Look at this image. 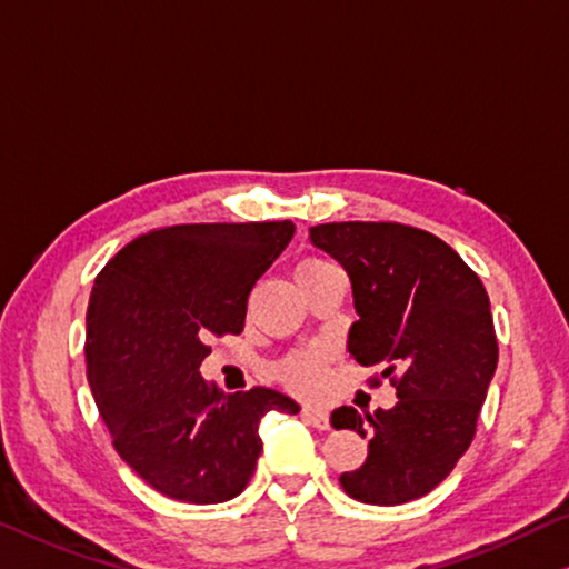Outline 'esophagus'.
Instances as JSON below:
<instances>
[{"label":"esophagus","instance_id":"1","mask_svg":"<svg viewBox=\"0 0 569 569\" xmlns=\"http://www.w3.org/2000/svg\"><path fill=\"white\" fill-rule=\"evenodd\" d=\"M302 417L305 422L318 427V430H330V415L328 409H322L318 405H305L302 407Z\"/></svg>","mask_w":569,"mask_h":569}]
</instances>
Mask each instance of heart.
Wrapping results in <instances>:
<instances>
[{
    "mask_svg": "<svg viewBox=\"0 0 569 569\" xmlns=\"http://www.w3.org/2000/svg\"><path fill=\"white\" fill-rule=\"evenodd\" d=\"M322 264H328V261L308 259V261H302L297 272H302V269H312V267H322ZM326 361H328V356L320 346L302 348V351H295L292 356H287L284 361H279L277 376H279V381L287 383L292 391H300V395H312V391L320 389L322 373H326Z\"/></svg>",
    "mask_w": 569,
    "mask_h": 569,
    "instance_id": "1",
    "label": "heart"
}]
</instances>
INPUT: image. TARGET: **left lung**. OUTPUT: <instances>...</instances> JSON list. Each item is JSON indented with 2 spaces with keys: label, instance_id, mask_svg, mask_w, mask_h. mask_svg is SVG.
<instances>
[{
  "label": "left lung",
  "instance_id": "1",
  "mask_svg": "<svg viewBox=\"0 0 569 569\" xmlns=\"http://www.w3.org/2000/svg\"><path fill=\"white\" fill-rule=\"evenodd\" d=\"M310 241L351 277L358 320L348 353L379 366L399 397L373 415L340 407L330 417L336 430L369 440L366 462L340 486L373 506L415 501L450 476L476 437L498 363L486 287L456 249L407 223H320Z\"/></svg>",
  "mask_w": 569,
  "mask_h": 569
}]
</instances>
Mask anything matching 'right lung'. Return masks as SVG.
<instances>
[{"mask_svg":"<svg viewBox=\"0 0 569 569\" xmlns=\"http://www.w3.org/2000/svg\"><path fill=\"white\" fill-rule=\"evenodd\" d=\"M292 221L180 223L129 241L96 277L86 366L121 460L154 491L221 503L254 476L267 412L282 391L223 395L200 363L213 336H239L257 279L292 241Z\"/></svg>","mask_w":569,"mask_h":569,"instance_id":"right-lung-1","label":"right lung"}]
</instances>
